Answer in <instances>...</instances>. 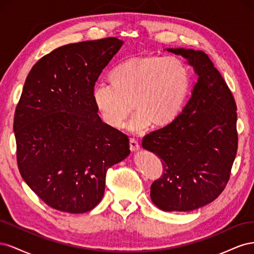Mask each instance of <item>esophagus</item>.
Segmentation results:
<instances>
[{
    "label": "esophagus",
    "mask_w": 254,
    "mask_h": 254,
    "mask_svg": "<svg viewBox=\"0 0 254 254\" xmlns=\"http://www.w3.org/2000/svg\"><path fill=\"white\" fill-rule=\"evenodd\" d=\"M129 145H130V149H131V151H136L140 149V143L137 142V140H135V139H130Z\"/></svg>",
    "instance_id": "obj_1"
}]
</instances>
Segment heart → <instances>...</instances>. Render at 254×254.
Instances as JSON below:
<instances>
[{"label": "heart", "instance_id": "1", "mask_svg": "<svg viewBox=\"0 0 254 254\" xmlns=\"http://www.w3.org/2000/svg\"><path fill=\"white\" fill-rule=\"evenodd\" d=\"M111 84L98 83L92 98L102 121L122 128L135 110L128 128L142 132L150 125L162 128L178 117L190 90L189 65L175 56L148 55L128 58L110 72Z\"/></svg>", "mask_w": 254, "mask_h": 254}]
</instances>
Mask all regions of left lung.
Listing matches in <instances>:
<instances>
[{"label":"left lung","mask_w":254,"mask_h":254,"mask_svg":"<svg viewBox=\"0 0 254 254\" xmlns=\"http://www.w3.org/2000/svg\"><path fill=\"white\" fill-rule=\"evenodd\" d=\"M167 51L186 58L198 80L182 112L146 134L142 146L162 159L163 175L150 187L152 202L166 212H188L215 200L227 186L237 151V107L204 52Z\"/></svg>","instance_id":"8db88e82"}]
</instances>
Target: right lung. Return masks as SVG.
<instances>
[{
  "label": "right lung",
  "mask_w": 254,
  "mask_h": 254,
  "mask_svg": "<svg viewBox=\"0 0 254 254\" xmlns=\"http://www.w3.org/2000/svg\"><path fill=\"white\" fill-rule=\"evenodd\" d=\"M123 41L71 43L28 73L13 119L20 174L53 209L79 214L99 203L108 168L129 153L128 136L99 118L92 90Z\"/></svg>",
  "instance_id": "1"
}]
</instances>
